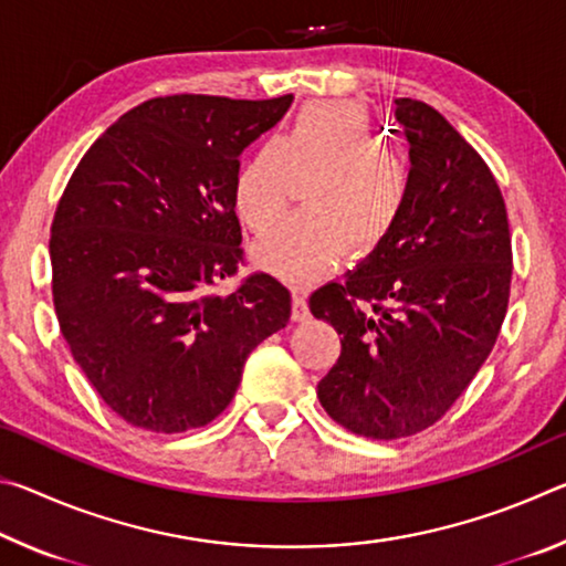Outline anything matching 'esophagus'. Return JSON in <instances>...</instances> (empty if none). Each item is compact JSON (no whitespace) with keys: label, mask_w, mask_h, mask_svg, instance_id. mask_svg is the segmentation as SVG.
Returning <instances> with one entry per match:
<instances>
[{"label":"esophagus","mask_w":566,"mask_h":566,"mask_svg":"<svg viewBox=\"0 0 566 566\" xmlns=\"http://www.w3.org/2000/svg\"><path fill=\"white\" fill-rule=\"evenodd\" d=\"M292 319L294 322H306V319H310V306H306V294L302 290H294V296H292Z\"/></svg>","instance_id":"34e87169"}]
</instances>
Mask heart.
<instances>
[{"instance_id": "obj_1", "label": "heart", "mask_w": 566, "mask_h": 566, "mask_svg": "<svg viewBox=\"0 0 566 566\" xmlns=\"http://www.w3.org/2000/svg\"><path fill=\"white\" fill-rule=\"evenodd\" d=\"M306 212L294 214L254 249L264 270L310 280L337 264L344 249L375 254L395 234L411 199V171L399 151L381 145L359 102H310L280 139L256 145L234 177V209L256 234L290 207L296 179H310Z\"/></svg>"}]
</instances>
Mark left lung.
Returning a JSON list of instances; mask_svg holds the SVG:
<instances>
[{
    "label": "left lung",
    "instance_id": "8db88e82",
    "mask_svg": "<svg viewBox=\"0 0 566 566\" xmlns=\"http://www.w3.org/2000/svg\"><path fill=\"white\" fill-rule=\"evenodd\" d=\"M411 199L385 244L347 282L310 296L342 334L317 385L327 415L369 439H401L442 419L490 357L512 284L500 185L434 107L401 97Z\"/></svg>",
    "mask_w": 566,
    "mask_h": 566
}]
</instances>
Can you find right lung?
Listing matches in <instances>:
<instances>
[{
	"label": "right lung",
	"mask_w": 566,
	"mask_h": 566,
	"mask_svg": "<svg viewBox=\"0 0 566 566\" xmlns=\"http://www.w3.org/2000/svg\"><path fill=\"white\" fill-rule=\"evenodd\" d=\"M292 94L142 102L87 149L56 205L52 300L62 337L114 415L177 434L232 401L256 344L290 322L272 274L214 292L244 264L234 177Z\"/></svg>",
	"instance_id": "obj_1"
}]
</instances>
